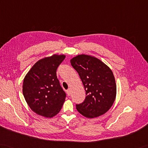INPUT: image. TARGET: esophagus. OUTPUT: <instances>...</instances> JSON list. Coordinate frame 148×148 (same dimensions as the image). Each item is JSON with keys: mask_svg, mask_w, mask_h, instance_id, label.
Returning a JSON list of instances; mask_svg holds the SVG:
<instances>
[{"mask_svg": "<svg viewBox=\"0 0 148 148\" xmlns=\"http://www.w3.org/2000/svg\"><path fill=\"white\" fill-rule=\"evenodd\" d=\"M67 95L69 96L70 95H71V89L70 88H69L68 90H67Z\"/></svg>", "mask_w": 148, "mask_h": 148, "instance_id": "1", "label": "esophagus"}]
</instances>
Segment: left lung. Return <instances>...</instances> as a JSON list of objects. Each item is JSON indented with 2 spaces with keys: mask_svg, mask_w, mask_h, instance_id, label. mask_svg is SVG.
<instances>
[{
  "mask_svg": "<svg viewBox=\"0 0 148 148\" xmlns=\"http://www.w3.org/2000/svg\"><path fill=\"white\" fill-rule=\"evenodd\" d=\"M86 91V98L76 109L87 118L103 115L111 108L116 98V86L112 70L98 58L79 55L71 60Z\"/></svg>",
  "mask_w": 148,
  "mask_h": 148,
  "instance_id": "8db88e82",
  "label": "left lung"
}]
</instances>
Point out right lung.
I'll list each match as a JSON object with an SVG mask.
<instances>
[{
	"label": "right lung",
	"instance_id": "obj_1",
	"mask_svg": "<svg viewBox=\"0 0 148 148\" xmlns=\"http://www.w3.org/2000/svg\"><path fill=\"white\" fill-rule=\"evenodd\" d=\"M66 58L54 54L40 59L31 68L23 83L26 103L36 114L53 117L60 111L66 94L57 79L56 71Z\"/></svg>",
	"mask_w": 148,
	"mask_h": 148
}]
</instances>
